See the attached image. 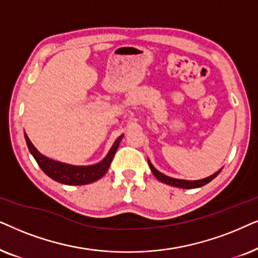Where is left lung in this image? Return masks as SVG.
Returning <instances> with one entry per match:
<instances>
[{
    "label": "left lung",
    "instance_id": "obj_1",
    "mask_svg": "<svg viewBox=\"0 0 258 258\" xmlns=\"http://www.w3.org/2000/svg\"><path fill=\"white\" fill-rule=\"evenodd\" d=\"M149 161V165H150V169L152 171L153 176L157 178L158 180H160L161 183H165L167 185H171V186H176V187H180V188H196V187H201V186H204V185H207L208 183H210V181L216 178L221 172V170H218L217 172L211 174V176H209L207 178H204V179H199V180H184V179H176V178H171L169 176H165L164 173H161L158 171L157 169H154V166L152 164H151L150 160Z\"/></svg>",
    "mask_w": 258,
    "mask_h": 258
}]
</instances>
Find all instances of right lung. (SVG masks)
Wrapping results in <instances>:
<instances>
[{
	"label": "right lung",
	"instance_id": "obj_1",
	"mask_svg": "<svg viewBox=\"0 0 258 258\" xmlns=\"http://www.w3.org/2000/svg\"><path fill=\"white\" fill-rule=\"evenodd\" d=\"M122 137L123 136H120L115 140L113 146L111 147V150H109V152L107 153V156L101 161H99V163L94 165H87V166H77V165L60 163V161L53 160L50 158L41 154L35 149V146L33 145L32 142H30L28 136L25 133L27 146H28L34 159L39 164L41 170L53 180L66 185H86L100 179L108 171L109 165L112 163L113 157H114L116 150H118Z\"/></svg>",
	"mask_w": 258,
	"mask_h": 258
}]
</instances>
